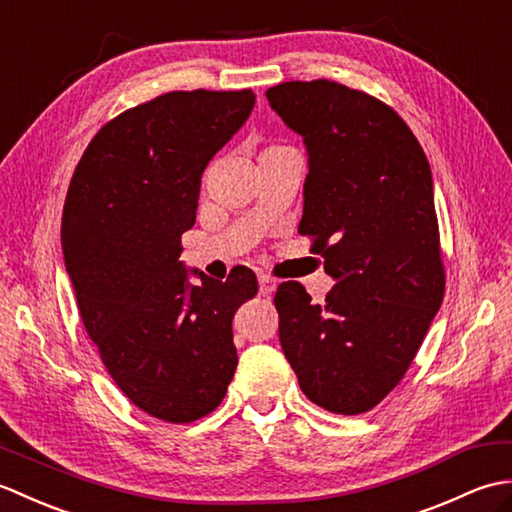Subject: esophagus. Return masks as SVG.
I'll return each instance as SVG.
<instances>
[{
	"label": "esophagus",
	"instance_id": "esophagus-1",
	"mask_svg": "<svg viewBox=\"0 0 512 512\" xmlns=\"http://www.w3.org/2000/svg\"><path fill=\"white\" fill-rule=\"evenodd\" d=\"M277 288V281L268 275H259V295L270 297Z\"/></svg>",
	"mask_w": 512,
	"mask_h": 512
}]
</instances>
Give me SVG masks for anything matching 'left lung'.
Returning <instances> with one entry per match:
<instances>
[{
    "label": "left lung",
    "instance_id": "left-lung-1",
    "mask_svg": "<svg viewBox=\"0 0 512 512\" xmlns=\"http://www.w3.org/2000/svg\"><path fill=\"white\" fill-rule=\"evenodd\" d=\"M266 99L308 147L299 233L336 279L325 303L299 281L279 284V341L314 405L358 416L400 383L444 299L429 160L367 92L288 81Z\"/></svg>",
    "mask_w": 512,
    "mask_h": 512
}]
</instances>
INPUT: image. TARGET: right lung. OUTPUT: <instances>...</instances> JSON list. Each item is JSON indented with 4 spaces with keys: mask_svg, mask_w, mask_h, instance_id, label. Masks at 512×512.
<instances>
[{
    "mask_svg": "<svg viewBox=\"0 0 512 512\" xmlns=\"http://www.w3.org/2000/svg\"><path fill=\"white\" fill-rule=\"evenodd\" d=\"M253 105V90H180L125 110L90 140L65 195L61 244L85 332L158 420L209 416L235 374L233 317L257 277L237 266L224 284L200 273L189 286L178 257L202 173Z\"/></svg>",
    "mask_w": 512,
    "mask_h": 512,
    "instance_id": "1",
    "label": "right lung"
}]
</instances>
